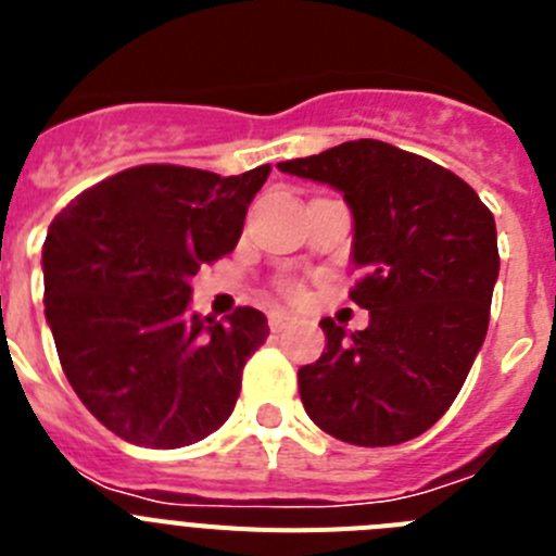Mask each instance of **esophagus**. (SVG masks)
Instances as JSON below:
<instances>
[{"label": "esophagus", "mask_w": 556, "mask_h": 556, "mask_svg": "<svg viewBox=\"0 0 556 556\" xmlns=\"http://www.w3.org/2000/svg\"><path fill=\"white\" fill-rule=\"evenodd\" d=\"M289 326H292V317H289V314H283V312L269 314V331L273 333H281L283 328H289Z\"/></svg>", "instance_id": "esophagus-1"}]
</instances>
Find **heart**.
<instances>
[{"instance_id": "1", "label": "heart", "mask_w": 556, "mask_h": 556, "mask_svg": "<svg viewBox=\"0 0 556 556\" xmlns=\"http://www.w3.org/2000/svg\"><path fill=\"white\" fill-rule=\"evenodd\" d=\"M283 292L292 294V298H294V294H301V287H298V283H294V281H289L287 287H283Z\"/></svg>"}]
</instances>
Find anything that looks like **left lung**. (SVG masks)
<instances>
[{"label": "left lung", "mask_w": 556, "mask_h": 556, "mask_svg": "<svg viewBox=\"0 0 556 556\" xmlns=\"http://www.w3.org/2000/svg\"><path fill=\"white\" fill-rule=\"evenodd\" d=\"M278 169L333 186L353 211L351 301L365 331L331 317L323 356L298 370L314 424L381 448L424 434L459 395L490 323L495 219L459 175L387 141L358 139Z\"/></svg>", "instance_id": "left-lung-1"}]
</instances>
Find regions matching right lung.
<instances>
[{"instance_id": "right-lung-1", "label": "right lung", "mask_w": 556, "mask_h": 556, "mask_svg": "<svg viewBox=\"0 0 556 556\" xmlns=\"http://www.w3.org/2000/svg\"><path fill=\"white\" fill-rule=\"evenodd\" d=\"M267 175L269 164L230 178L130 166L49 225L43 308L58 358L83 406L127 443L184 448L233 412L267 317L250 306L200 317L189 278L236 248Z\"/></svg>"}]
</instances>
